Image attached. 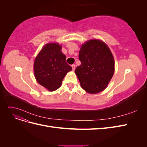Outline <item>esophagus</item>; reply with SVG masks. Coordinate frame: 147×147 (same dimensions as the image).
I'll use <instances>...</instances> for the list:
<instances>
[{"instance_id":"esophagus-1","label":"esophagus","mask_w":147,"mask_h":147,"mask_svg":"<svg viewBox=\"0 0 147 147\" xmlns=\"http://www.w3.org/2000/svg\"><path fill=\"white\" fill-rule=\"evenodd\" d=\"M72 70H75V64L72 65Z\"/></svg>"}]
</instances>
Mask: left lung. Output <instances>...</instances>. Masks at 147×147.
I'll return each mask as SVG.
<instances>
[{"label": "left lung", "instance_id": "1", "mask_svg": "<svg viewBox=\"0 0 147 147\" xmlns=\"http://www.w3.org/2000/svg\"><path fill=\"white\" fill-rule=\"evenodd\" d=\"M81 65L75 70L84 91L96 94L104 90L115 71L112 53L106 44L99 40H88L79 51Z\"/></svg>", "mask_w": 147, "mask_h": 147}]
</instances>
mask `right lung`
I'll list each match as a JSON object with an SVG mask.
<instances>
[{"label":"right lung","mask_w":147,"mask_h":147,"mask_svg":"<svg viewBox=\"0 0 147 147\" xmlns=\"http://www.w3.org/2000/svg\"><path fill=\"white\" fill-rule=\"evenodd\" d=\"M57 43H47L35 57L34 64L35 77L37 82L50 91L58 89L67 73L72 70L66 63V56Z\"/></svg>","instance_id":"add662e5"}]
</instances>
